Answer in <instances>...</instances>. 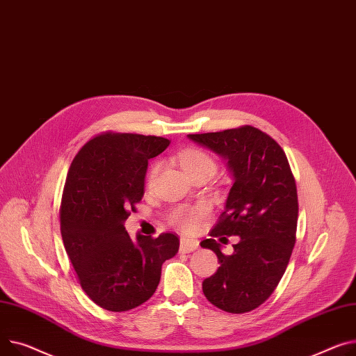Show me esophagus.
<instances>
[{"label": "esophagus", "mask_w": 356, "mask_h": 356, "mask_svg": "<svg viewBox=\"0 0 356 356\" xmlns=\"http://www.w3.org/2000/svg\"><path fill=\"white\" fill-rule=\"evenodd\" d=\"M199 248V242L195 239H180V253H191Z\"/></svg>", "instance_id": "34e87169"}]
</instances>
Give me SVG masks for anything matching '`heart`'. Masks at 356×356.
Returning <instances> with one entry per match:
<instances>
[{
	"mask_svg": "<svg viewBox=\"0 0 356 356\" xmlns=\"http://www.w3.org/2000/svg\"><path fill=\"white\" fill-rule=\"evenodd\" d=\"M179 159H180L181 168L187 175H192L200 170H210L215 173L216 170V163L213 160V157L199 147L184 149L180 153ZM159 170H160V164L154 163L149 172V183L154 181V179L159 175ZM206 211H207V206L203 203L196 206H183L173 211L170 220L173 226H176L179 230L184 233H192L199 227L202 219L206 215Z\"/></svg>",
	"mask_w": 356,
	"mask_h": 356,
	"instance_id": "1",
	"label": "heart"
}]
</instances>
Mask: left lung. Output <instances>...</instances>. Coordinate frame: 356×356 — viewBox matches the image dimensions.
Returning <instances> with one entry per match:
<instances>
[{"label":"left lung","mask_w":356,"mask_h":356,"mask_svg":"<svg viewBox=\"0 0 356 356\" xmlns=\"http://www.w3.org/2000/svg\"><path fill=\"white\" fill-rule=\"evenodd\" d=\"M188 138L223 156L234 177L225 211L209 232L211 238L200 243L220 264L203 280V293L225 312H250L275 292L296 242L298 192L288 157L269 134L253 126ZM223 234L241 238L232 255H225L214 241Z\"/></svg>","instance_id":"obj_1"}]
</instances>
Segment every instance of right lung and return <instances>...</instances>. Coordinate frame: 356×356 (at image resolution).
<instances>
[{
	"label": "right lung",
	"instance_id": "1",
	"mask_svg": "<svg viewBox=\"0 0 356 356\" xmlns=\"http://www.w3.org/2000/svg\"><path fill=\"white\" fill-rule=\"evenodd\" d=\"M157 136L106 131L71 161L60 204L65 252L86 295L103 309L127 312L157 289L164 260L179 250L175 233L137 236L124 220L145 195L147 161L168 149Z\"/></svg>",
	"mask_w": 356,
	"mask_h": 356
}]
</instances>
